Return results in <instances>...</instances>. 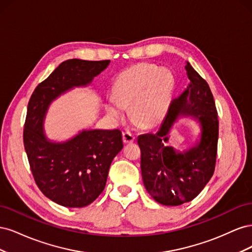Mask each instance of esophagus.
<instances>
[{"label": "esophagus", "instance_id": "obj_1", "mask_svg": "<svg viewBox=\"0 0 252 252\" xmlns=\"http://www.w3.org/2000/svg\"><path fill=\"white\" fill-rule=\"evenodd\" d=\"M135 141V136L130 131H124L123 132V142L124 144H130Z\"/></svg>", "mask_w": 252, "mask_h": 252}]
</instances>
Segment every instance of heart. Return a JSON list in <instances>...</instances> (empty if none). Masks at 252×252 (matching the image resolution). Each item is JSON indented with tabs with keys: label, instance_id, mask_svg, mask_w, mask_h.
<instances>
[{
	"label": "heart",
	"instance_id": "b5f03b06",
	"mask_svg": "<svg viewBox=\"0 0 252 252\" xmlns=\"http://www.w3.org/2000/svg\"><path fill=\"white\" fill-rule=\"evenodd\" d=\"M173 79L156 65L140 64L119 74L113 84V98L106 103L112 119L119 120L130 106V117L143 127L161 124L168 111Z\"/></svg>",
	"mask_w": 252,
	"mask_h": 252
}]
</instances>
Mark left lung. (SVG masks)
I'll list each match as a JSON object with an SVG mask.
<instances>
[{
    "instance_id": "8db88e82",
    "label": "left lung",
    "mask_w": 252,
    "mask_h": 252,
    "mask_svg": "<svg viewBox=\"0 0 252 252\" xmlns=\"http://www.w3.org/2000/svg\"><path fill=\"white\" fill-rule=\"evenodd\" d=\"M187 89L171 102L157 133L138 138L144 186L159 204L178 206L192 201L213 175L217 162L219 120L209 85L186 62ZM180 115H193L200 122V143L185 153L175 152L164 143L174 121Z\"/></svg>"
}]
</instances>
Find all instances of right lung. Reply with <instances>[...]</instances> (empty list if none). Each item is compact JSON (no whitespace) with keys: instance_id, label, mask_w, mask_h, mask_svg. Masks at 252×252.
I'll use <instances>...</instances> for the list:
<instances>
[{"instance_id":"right-lung-1","label":"right lung","mask_w":252,"mask_h":252,"mask_svg":"<svg viewBox=\"0 0 252 252\" xmlns=\"http://www.w3.org/2000/svg\"><path fill=\"white\" fill-rule=\"evenodd\" d=\"M110 61L67 60L41 82L28 102L23 141L35 184L65 207H85L102 193L113 158L123 148L122 132L84 130L64 143L49 142L43 121L49 104L74 86H85Z\"/></svg>"}]
</instances>
